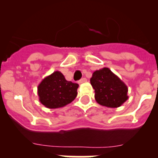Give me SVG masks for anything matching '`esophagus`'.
I'll use <instances>...</instances> for the list:
<instances>
[{
    "label": "esophagus",
    "mask_w": 158,
    "mask_h": 158,
    "mask_svg": "<svg viewBox=\"0 0 158 158\" xmlns=\"http://www.w3.org/2000/svg\"><path fill=\"white\" fill-rule=\"evenodd\" d=\"M87 81V79H86V78H81V79L80 81H78V83L79 84H82V83H85V82H86Z\"/></svg>",
    "instance_id": "esophagus-1"
}]
</instances>
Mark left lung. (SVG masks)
Here are the masks:
<instances>
[{
  "label": "left lung",
  "mask_w": 158,
  "mask_h": 158,
  "mask_svg": "<svg viewBox=\"0 0 158 158\" xmlns=\"http://www.w3.org/2000/svg\"><path fill=\"white\" fill-rule=\"evenodd\" d=\"M90 83L95 90V100L100 105L118 107L127 100V86L107 67L95 71Z\"/></svg>",
  "instance_id": "1"
}]
</instances>
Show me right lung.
I'll return each instance as SVG.
<instances>
[{"label":"right lung","mask_w":158,"mask_h":158,"mask_svg":"<svg viewBox=\"0 0 158 158\" xmlns=\"http://www.w3.org/2000/svg\"><path fill=\"white\" fill-rule=\"evenodd\" d=\"M78 86V84L65 80L61 72L54 71L38 85L39 100L47 108L63 107L76 98Z\"/></svg>","instance_id":"1"}]
</instances>
